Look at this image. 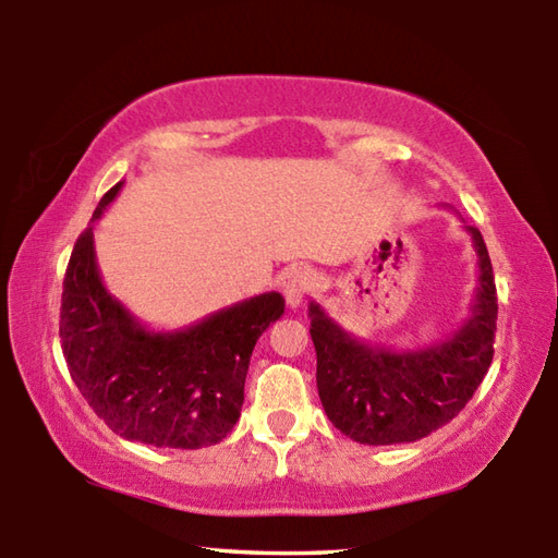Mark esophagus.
Here are the masks:
<instances>
[{
	"label": "esophagus",
	"mask_w": 558,
	"mask_h": 558,
	"mask_svg": "<svg viewBox=\"0 0 558 558\" xmlns=\"http://www.w3.org/2000/svg\"><path fill=\"white\" fill-rule=\"evenodd\" d=\"M315 286V276L310 268H290L286 272V280H282V290H286V300L290 307H300L305 298L310 295V290Z\"/></svg>",
	"instance_id": "1"
}]
</instances>
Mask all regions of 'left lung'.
I'll list each match as a JSON object with an SVG mask.
<instances>
[{"label":"left lung","mask_w":558,"mask_h":558,"mask_svg":"<svg viewBox=\"0 0 558 558\" xmlns=\"http://www.w3.org/2000/svg\"><path fill=\"white\" fill-rule=\"evenodd\" d=\"M477 253V288L470 317L456 335L418 352H393L344 332L310 302L317 352V391L327 418L364 446H393L430 436L465 409L495 354L497 288L487 245L465 226Z\"/></svg>","instance_id":"obj_1"}]
</instances>
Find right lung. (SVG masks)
<instances>
[{"label":"right lung","instance_id":"obj_1","mask_svg":"<svg viewBox=\"0 0 558 558\" xmlns=\"http://www.w3.org/2000/svg\"><path fill=\"white\" fill-rule=\"evenodd\" d=\"M73 245L61 295V349L71 379L118 436L155 448L216 446L235 426L258 337L286 313L280 292L235 302L174 332H153L102 286L93 223Z\"/></svg>","mask_w":558,"mask_h":558}]
</instances>
